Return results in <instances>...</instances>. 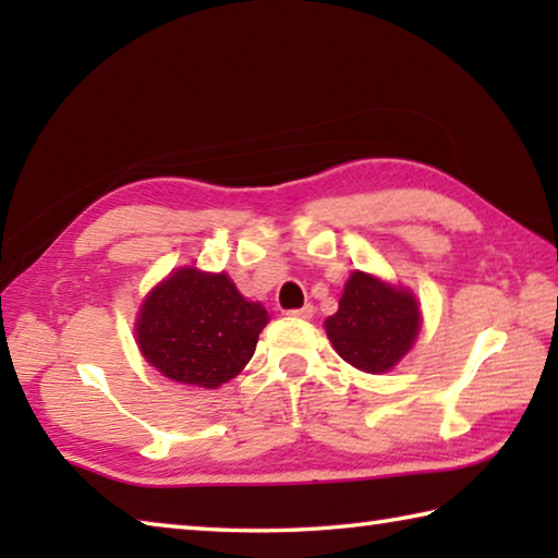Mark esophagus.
Returning <instances> with one entry per match:
<instances>
[{
    "label": "esophagus",
    "mask_w": 558,
    "mask_h": 558,
    "mask_svg": "<svg viewBox=\"0 0 558 558\" xmlns=\"http://www.w3.org/2000/svg\"><path fill=\"white\" fill-rule=\"evenodd\" d=\"M290 317H298V319H310L315 315V307L313 305H305V307H300V310H290L288 313Z\"/></svg>",
    "instance_id": "1"
}]
</instances>
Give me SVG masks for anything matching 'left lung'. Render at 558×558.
Wrapping results in <instances>:
<instances>
[{
  "label": "left lung",
  "instance_id": "obj_1",
  "mask_svg": "<svg viewBox=\"0 0 558 558\" xmlns=\"http://www.w3.org/2000/svg\"><path fill=\"white\" fill-rule=\"evenodd\" d=\"M325 329L344 362L359 372L384 374L409 354L421 329V310L411 290L354 270Z\"/></svg>",
  "mask_w": 558,
  "mask_h": 558
}]
</instances>
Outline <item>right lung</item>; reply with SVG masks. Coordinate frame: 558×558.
Masks as SVG:
<instances>
[{"label": "right lung", "instance_id": "1", "mask_svg": "<svg viewBox=\"0 0 558 558\" xmlns=\"http://www.w3.org/2000/svg\"><path fill=\"white\" fill-rule=\"evenodd\" d=\"M266 325V307L245 300L226 272L179 268L145 298L135 335L167 379L216 389L251 362Z\"/></svg>", "mask_w": 558, "mask_h": 558}]
</instances>
